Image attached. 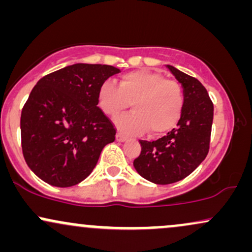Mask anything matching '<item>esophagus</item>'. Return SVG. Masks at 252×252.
I'll return each instance as SVG.
<instances>
[{
    "instance_id": "1",
    "label": "esophagus",
    "mask_w": 252,
    "mask_h": 252,
    "mask_svg": "<svg viewBox=\"0 0 252 252\" xmlns=\"http://www.w3.org/2000/svg\"><path fill=\"white\" fill-rule=\"evenodd\" d=\"M126 140V136H124L123 134H121V132H117L116 135V141L118 142H124V141Z\"/></svg>"
}]
</instances>
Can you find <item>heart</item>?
Masks as SVG:
<instances>
[{"instance_id":"1","label":"heart","mask_w":252,"mask_h":252,"mask_svg":"<svg viewBox=\"0 0 252 252\" xmlns=\"http://www.w3.org/2000/svg\"><path fill=\"white\" fill-rule=\"evenodd\" d=\"M131 102L132 112L117 118L116 126L126 134H141L149 130L153 136L167 132L178 123L185 97L176 80L148 70L123 74L118 88L111 82L102 84L98 104L106 116L116 117Z\"/></svg>"}]
</instances>
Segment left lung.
Returning a JSON list of instances; mask_svg holds the SVG:
<instances>
[{
  "label": "left lung",
  "mask_w": 252,
  "mask_h": 252,
  "mask_svg": "<svg viewBox=\"0 0 252 252\" xmlns=\"http://www.w3.org/2000/svg\"><path fill=\"white\" fill-rule=\"evenodd\" d=\"M184 89L185 103L178 126L158 140L140 141L134 167L156 185L174 184L189 176L207 156L213 122V103L195 78L167 65Z\"/></svg>",
  "instance_id": "1"
}]
</instances>
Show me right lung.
Returning a JSON list of instances; mask_svg holds the SVG:
<instances>
[{"label": "right lung", "mask_w": 252, "mask_h": 252, "mask_svg": "<svg viewBox=\"0 0 252 252\" xmlns=\"http://www.w3.org/2000/svg\"><path fill=\"white\" fill-rule=\"evenodd\" d=\"M120 70L74 63L34 86L21 112V143L28 167L42 181L71 187L91 174L116 129L98 108L102 84Z\"/></svg>", "instance_id": "obj_1"}]
</instances>
